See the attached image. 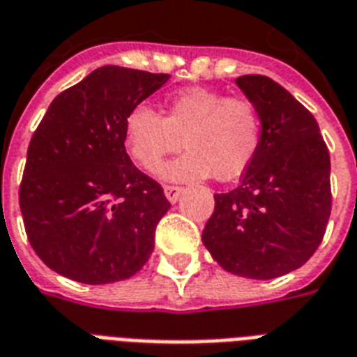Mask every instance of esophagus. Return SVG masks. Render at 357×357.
Returning a JSON list of instances; mask_svg holds the SVG:
<instances>
[{
  "instance_id": "esophagus-1",
  "label": "esophagus",
  "mask_w": 357,
  "mask_h": 357,
  "mask_svg": "<svg viewBox=\"0 0 357 357\" xmlns=\"http://www.w3.org/2000/svg\"><path fill=\"white\" fill-rule=\"evenodd\" d=\"M181 187H176V185H165V197L170 200V202H178L179 195H181Z\"/></svg>"
}]
</instances>
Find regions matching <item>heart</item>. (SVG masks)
Masks as SVG:
<instances>
[{"mask_svg":"<svg viewBox=\"0 0 357 357\" xmlns=\"http://www.w3.org/2000/svg\"><path fill=\"white\" fill-rule=\"evenodd\" d=\"M125 146L142 168L153 172L181 148L189 151L170 162L168 179L232 181L249 168L262 142V118L247 99L192 88L174 95L160 116L146 105L132 108L123 125Z\"/></svg>","mask_w":357,"mask_h":357,"instance_id":"b5f03b06","label":"heart"}]
</instances>
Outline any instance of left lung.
I'll return each mask as SVG.
<instances>
[{"mask_svg":"<svg viewBox=\"0 0 357 357\" xmlns=\"http://www.w3.org/2000/svg\"><path fill=\"white\" fill-rule=\"evenodd\" d=\"M262 118V142L241 183L215 195L202 241L222 269L275 279L322 243L331 213L330 153L314 116L268 76L236 78Z\"/></svg>","mask_w":357,"mask_h":357,"instance_id":"8db88e82","label":"left lung"}]
</instances>
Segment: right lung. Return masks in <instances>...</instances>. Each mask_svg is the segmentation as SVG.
<instances>
[{
  "label": "right lung",
  "instance_id": "add662e5",
  "mask_svg": "<svg viewBox=\"0 0 357 357\" xmlns=\"http://www.w3.org/2000/svg\"><path fill=\"white\" fill-rule=\"evenodd\" d=\"M170 75L105 65L52 100L31 136L20 183L29 243L84 284L123 281L153 252L170 202L125 151L127 114Z\"/></svg>",
  "mask_w": 357,
  "mask_h": 357
}]
</instances>
